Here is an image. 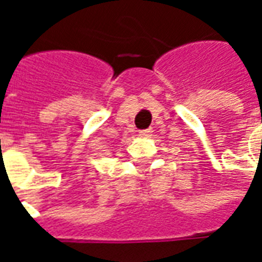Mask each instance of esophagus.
<instances>
[{
	"label": "esophagus",
	"instance_id": "1",
	"mask_svg": "<svg viewBox=\"0 0 262 262\" xmlns=\"http://www.w3.org/2000/svg\"><path fill=\"white\" fill-rule=\"evenodd\" d=\"M152 133V129H144V130H140L139 135L141 137H149V135Z\"/></svg>",
	"mask_w": 262,
	"mask_h": 262
}]
</instances>
